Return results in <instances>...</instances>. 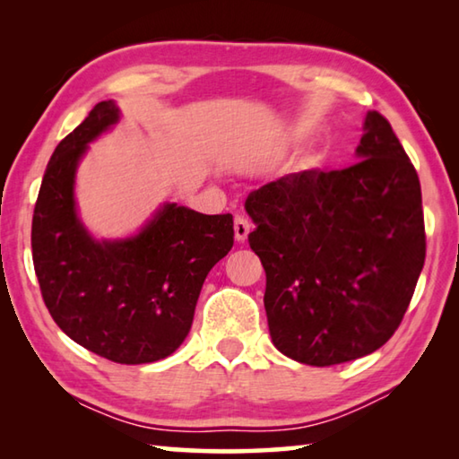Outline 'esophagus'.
<instances>
[{"mask_svg":"<svg viewBox=\"0 0 459 459\" xmlns=\"http://www.w3.org/2000/svg\"><path fill=\"white\" fill-rule=\"evenodd\" d=\"M248 232H251V222H248L245 216H237L235 219V238L238 243H245Z\"/></svg>","mask_w":459,"mask_h":459,"instance_id":"1","label":"esophagus"}]
</instances>
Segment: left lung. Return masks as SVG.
<instances>
[{
	"label": "left lung",
	"instance_id": "left-lung-1",
	"mask_svg": "<svg viewBox=\"0 0 459 459\" xmlns=\"http://www.w3.org/2000/svg\"><path fill=\"white\" fill-rule=\"evenodd\" d=\"M354 166L253 190L248 245L265 267L275 348L309 367L362 359L393 336L425 263L421 184L383 115L368 111Z\"/></svg>",
	"mask_w": 459,
	"mask_h": 459
}]
</instances>
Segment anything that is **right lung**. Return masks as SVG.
<instances>
[{"label":"right lung","instance_id":"right-lung-1","mask_svg":"<svg viewBox=\"0 0 459 459\" xmlns=\"http://www.w3.org/2000/svg\"><path fill=\"white\" fill-rule=\"evenodd\" d=\"M115 100H100L56 145L32 219V259L44 304L58 328L119 364H147L188 336L202 283L232 248V214H202L164 202L139 232L99 240L74 198L76 169L117 126Z\"/></svg>","mask_w":459,"mask_h":459}]
</instances>
